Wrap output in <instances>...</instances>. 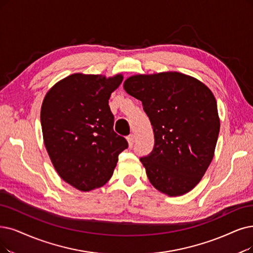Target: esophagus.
<instances>
[{
  "mask_svg": "<svg viewBox=\"0 0 253 253\" xmlns=\"http://www.w3.org/2000/svg\"><path fill=\"white\" fill-rule=\"evenodd\" d=\"M126 139H127V142H128V146H129V147H133V145H134V143H135V135L130 134V135L127 136Z\"/></svg>",
  "mask_w": 253,
  "mask_h": 253,
  "instance_id": "1",
  "label": "esophagus"
}]
</instances>
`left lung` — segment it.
Wrapping results in <instances>:
<instances>
[{"mask_svg": "<svg viewBox=\"0 0 253 253\" xmlns=\"http://www.w3.org/2000/svg\"><path fill=\"white\" fill-rule=\"evenodd\" d=\"M124 87L142 102L154 129V148L140 158L151 185L169 196L187 193L214 157L220 129L215 96L179 73L133 76Z\"/></svg>", "mask_w": 253, "mask_h": 253, "instance_id": "1", "label": "left lung"}]
</instances>
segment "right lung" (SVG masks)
Masks as SVG:
<instances>
[{
  "instance_id": "right-lung-1",
  "label": "right lung",
  "mask_w": 253,
  "mask_h": 253,
  "mask_svg": "<svg viewBox=\"0 0 253 253\" xmlns=\"http://www.w3.org/2000/svg\"><path fill=\"white\" fill-rule=\"evenodd\" d=\"M123 76L75 74L46 93L40 112L44 145L63 180L80 191L102 187L127 148L113 129L109 98Z\"/></svg>"
}]
</instances>
